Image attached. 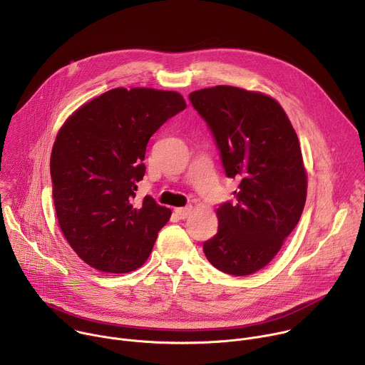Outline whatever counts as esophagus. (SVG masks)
<instances>
[{"mask_svg":"<svg viewBox=\"0 0 365 365\" xmlns=\"http://www.w3.org/2000/svg\"><path fill=\"white\" fill-rule=\"evenodd\" d=\"M192 212V207L190 206H186V207H175V214L180 218V220H185L190 215Z\"/></svg>","mask_w":365,"mask_h":365,"instance_id":"34e87169","label":"esophagus"}]
</instances>
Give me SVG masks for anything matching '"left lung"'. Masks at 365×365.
<instances>
[{"mask_svg": "<svg viewBox=\"0 0 365 365\" xmlns=\"http://www.w3.org/2000/svg\"><path fill=\"white\" fill-rule=\"evenodd\" d=\"M189 98L214 133L227 176L240 180L235 202L217 210L218 232L203 252L227 274H252L276 257L303 212L299 138L280 103L263 92L217 85Z\"/></svg>", "mask_w": 365, "mask_h": 365, "instance_id": "left-lung-1", "label": "left lung"}]
</instances>
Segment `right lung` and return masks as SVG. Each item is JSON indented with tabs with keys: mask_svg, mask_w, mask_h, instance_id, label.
Returning <instances> with one entry per match:
<instances>
[{
	"mask_svg": "<svg viewBox=\"0 0 365 365\" xmlns=\"http://www.w3.org/2000/svg\"><path fill=\"white\" fill-rule=\"evenodd\" d=\"M185 108L175 91L115 88L83 103L61 127L50 155L56 217L92 269L123 274L145 263L172 215L151 196L134 202L145 147Z\"/></svg>",
	"mask_w": 365,
	"mask_h": 365,
	"instance_id": "obj_1",
	"label": "right lung"
}]
</instances>
